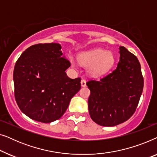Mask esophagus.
<instances>
[{
	"label": "esophagus",
	"mask_w": 157,
	"mask_h": 157,
	"mask_svg": "<svg viewBox=\"0 0 157 157\" xmlns=\"http://www.w3.org/2000/svg\"><path fill=\"white\" fill-rule=\"evenodd\" d=\"M81 86H83V87H84V86H86V81L85 79H83V78L81 79Z\"/></svg>",
	"instance_id": "1"
}]
</instances>
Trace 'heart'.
<instances>
[{"instance_id": "heart-1", "label": "heart", "mask_w": 157, "mask_h": 157, "mask_svg": "<svg viewBox=\"0 0 157 157\" xmlns=\"http://www.w3.org/2000/svg\"><path fill=\"white\" fill-rule=\"evenodd\" d=\"M78 59L81 63L86 66L88 73L94 76L106 74L115 63V56L113 53L101 48L84 51L79 54Z\"/></svg>"}]
</instances>
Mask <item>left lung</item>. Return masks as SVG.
Masks as SVG:
<instances>
[{"mask_svg": "<svg viewBox=\"0 0 157 157\" xmlns=\"http://www.w3.org/2000/svg\"><path fill=\"white\" fill-rule=\"evenodd\" d=\"M119 53L115 70L98 81L86 83L91 91L90 117L100 126H113L127 121L136 111L143 91L139 60L124 46H120Z\"/></svg>", "mask_w": 157, "mask_h": 157, "instance_id": "left-lung-1", "label": "left lung"}]
</instances>
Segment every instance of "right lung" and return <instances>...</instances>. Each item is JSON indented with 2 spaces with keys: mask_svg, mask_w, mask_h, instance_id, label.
<instances>
[{
  "mask_svg": "<svg viewBox=\"0 0 157 157\" xmlns=\"http://www.w3.org/2000/svg\"><path fill=\"white\" fill-rule=\"evenodd\" d=\"M61 49L56 43L33 45L15 65L16 103L24 114L35 121L50 123L60 119L81 89V78L72 79L66 75L71 63Z\"/></svg>",
  "mask_w": 157,
  "mask_h": 157,
  "instance_id": "add662e5",
  "label": "right lung"
}]
</instances>
